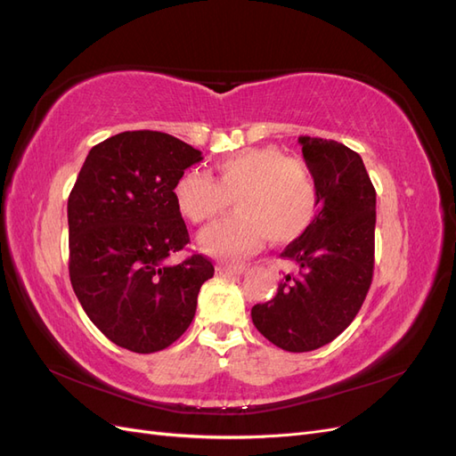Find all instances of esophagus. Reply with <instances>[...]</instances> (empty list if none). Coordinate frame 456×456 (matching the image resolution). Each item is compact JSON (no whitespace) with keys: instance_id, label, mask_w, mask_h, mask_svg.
<instances>
[{"instance_id":"esophagus-1","label":"esophagus","mask_w":456,"mask_h":456,"mask_svg":"<svg viewBox=\"0 0 456 456\" xmlns=\"http://www.w3.org/2000/svg\"><path fill=\"white\" fill-rule=\"evenodd\" d=\"M241 272H243V266H238V265H224V262L216 265L218 275H240Z\"/></svg>"}]
</instances>
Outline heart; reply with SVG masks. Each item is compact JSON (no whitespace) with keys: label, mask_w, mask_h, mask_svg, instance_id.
Returning <instances> with one entry per match:
<instances>
[{"label":"heart","mask_w":456,"mask_h":456,"mask_svg":"<svg viewBox=\"0 0 456 456\" xmlns=\"http://www.w3.org/2000/svg\"><path fill=\"white\" fill-rule=\"evenodd\" d=\"M176 209L194 224L211 223L226 211L236 215L205 230L200 247L220 260H238L268 238L289 243L314 223L320 194L308 165L278 148H249L215 163L213 176L186 171L173 188Z\"/></svg>","instance_id":"heart-1"}]
</instances>
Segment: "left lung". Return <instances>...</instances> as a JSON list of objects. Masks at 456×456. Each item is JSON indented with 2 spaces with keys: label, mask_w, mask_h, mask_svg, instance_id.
<instances>
[{
  "label": "left lung",
  "mask_w": 456,
  "mask_h": 456,
  "mask_svg": "<svg viewBox=\"0 0 456 456\" xmlns=\"http://www.w3.org/2000/svg\"><path fill=\"white\" fill-rule=\"evenodd\" d=\"M320 213L281 256L297 266L278 293L255 305V327L287 352H312L335 340L360 312L375 268L377 191L357 151L337 141L298 136Z\"/></svg>",
  "instance_id": "left-lung-1"
}]
</instances>
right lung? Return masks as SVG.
I'll return each mask as SVG.
<instances>
[{
  "label": "right lung",
  "mask_w": 456,
  "mask_h": 456,
  "mask_svg": "<svg viewBox=\"0 0 456 456\" xmlns=\"http://www.w3.org/2000/svg\"><path fill=\"white\" fill-rule=\"evenodd\" d=\"M201 151L159 131H126L91 148L68 198L70 281L89 320L121 348L151 354L181 338L215 268L190 243L173 188Z\"/></svg>",
  "instance_id": "add662e5"
}]
</instances>
